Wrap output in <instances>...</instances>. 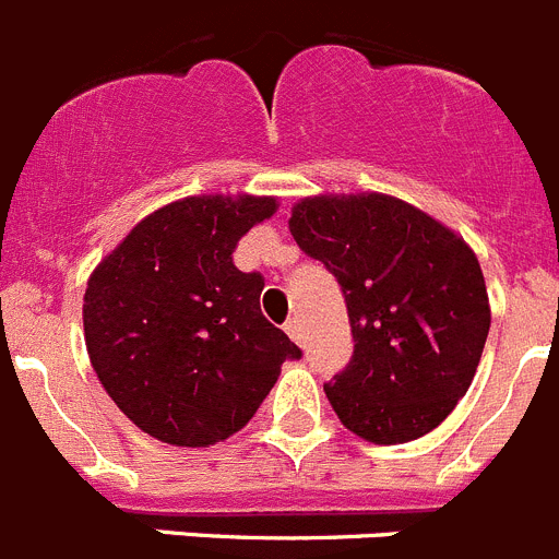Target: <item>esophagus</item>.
I'll list each match as a JSON object with an SVG mask.
<instances>
[{"mask_svg": "<svg viewBox=\"0 0 559 559\" xmlns=\"http://www.w3.org/2000/svg\"><path fill=\"white\" fill-rule=\"evenodd\" d=\"M284 329H286V334H289V337L295 340V343H300V340H304V329H300V320L298 318L286 320Z\"/></svg>", "mask_w": 559, "mask_h": 559, "instance_id": "esophagus-1", "label": "esophagus"}]
</instances>
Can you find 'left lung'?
Returning a JSON list of instances; mask_svg holds the SVG:
<instances>
[{
	"instance_id": "obj_1",
	"label": "left lung",
	"mask_w": 559,
	"mask_h": 559,
	"mask_svg": "<svg viewBox=\"0 0 559 559\" xmlns=\"http://www.w3.org/2000/svg\"><path fill=\"white\" fill-rule=\"evenodd\" d=\"M289 230L346 298L352 360L323 385L334 414L373 444L430 433L467 394L489 334L475 252L382 193L304 199Z\"/></svg>"
}]
</instances>
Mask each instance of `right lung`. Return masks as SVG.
I'll return each mask as SVG.
<instances>
[{
  "label": "right lung",
  "mask_w": 559,
  "mask_h": 559,
  "mask_svg": "<svg viewBox=\"0 0 559 559\" xmlns=\"http://www.w3.org/2000/svg\"><path fill=\"white\" fill-rule=\"evenodd\" d=\"M270 197H188L111 250L84 295L86 352L100 385L143 433L207 448L252 419L300 348L261 314L264 275L233 264L270 219Z\"/></svg>",
  "instance_id": "1"
}]
</instances>
